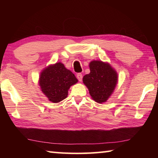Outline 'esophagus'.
Masks as SVG:
<instances>
[{
    "instance_id": "34e87169",
    "label": "esophagus",
    "mask_w": 158,
    "mask_h": 158,
    "mask_svg": "<svg viewBox=\"0 0 158 158\" xmlns=\"http://www.w3.org/2000/svg\"><path fill=\"white\" fill-rule=\"evenodd\" d=\"M77 78L78 79V80L79 81H82V78H83V76H82V74L81 73H78L77 74Z\"/></svg>"
}]
</instances>
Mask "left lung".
I'll list each match as a JSON object with an SVG mask.
<instances>
[{"label":"left lung","mask_w":158,"mask_h":158,"mask_svg":"<svg viewBox=\"0 0 158 158\" xmlns=\"http://www.w3.org/2000/svg\"><path fill=\"white\" fill-rule=\"evenodd\" d=\"M90 73L83 77L92 98L98 103L105 102L116 87L118 75L108 63L93 60L89 64Z\"/></svg>","instance_id":"1"}]
</instances>
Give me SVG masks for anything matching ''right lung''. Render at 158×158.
<instances>
[{
  "instance_id": "right-lung-1",
  "label": "right lung",
  "mask_w": 158,
  "mask_h": 158,
  "mask_svg": "<svg viewBox=\"0 0 158 158\" xmlns=\"http://www.w3.org/2000/svg\"><path fill=\"white\" fill-rule=\"evenodd\" d=\"M78 80L63 64L57 63L42 72L40 85L42 91L52 102H59L68 96V89Z\"/></svg>"
}]
</instances>
